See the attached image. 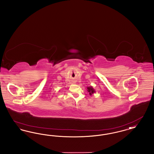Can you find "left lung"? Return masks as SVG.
<instances>
[{
  "label": "left lung",
  "instance_id": "obj_1",
  "mask_svg": "<svg viewBox=\"0 0 154 154\" xmlns=\"http://www.w3.org/2000/svg\"><path fill=\"white\" fill-rule=\"evenodd\" d=\"M87 91L89 92V94L90 95V96H91L92 94H94V93H95L96 92L95 89L91 86L87 87Z\"/></svg>",
  "mask_w": 154,
  "mask_h": 154
}]
</instances>
